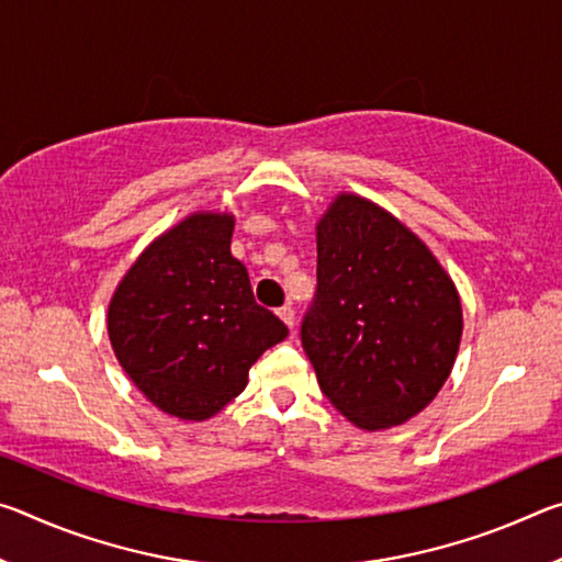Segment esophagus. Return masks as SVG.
<instances>
[{"instance_id": "1", "label": "esophagus", "mask_w": 562, "mask_h": 562, "mask_svg": "<svg viewBox=\"0 0 562 562\" xmlns=\"http://www.w3.org/2000/svg\"><path fill=\"white\" fill-rule=\"evenodd\" d=\"M278 315H280V319H282L284 325H288L290 329L294 327V310L290 307V304H284V307H280V310H278Z\"/></svg>"}]
</instances>
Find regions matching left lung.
<instances>
[{
  "mask_svg": "<svg viewBox=\"0 0 562 562\" xmlns=\"http://www.w3.org/2000/svg\"><path fill=\"white\" fill-rule=\"evenodd\" d=\"M463 331L453 280L392 213L341 193L317 223V292L302 347L337 412L398 426L434 402Z\"/></svg>",
  "mask_w": 562,
  "mask_h": 562,
  "instance_id": "8db88e82",
  "label": "left lung"
}]
</instances>
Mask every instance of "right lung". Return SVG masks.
<instances>
[{
	"label": "right lung",
	"mask_w": 562,
	"mask_h": 562,
	"mask_svg": "<svg viewBox=\"0 0 562 562\" xmlns=\"http://www.w3.org/2000/svg\"><path fill=\"white\" fill-rule=\"evenodd\" d=\"M233 227L227 213L188 215L138 255L109 304L123 372L183 422H205L231 404L262 351L288 337L231 255Z\"/></svg>",
	"instance_id": "right-lung-1"
}]
</instances>
